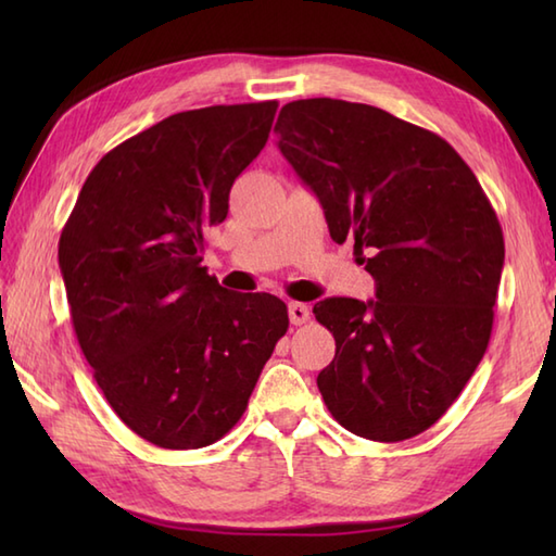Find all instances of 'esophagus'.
Segmentation results:
<instances>
[{"mask_svg":"<svg viewBox=\"0 0 556 556\" xmlns=\"http://www.w3.org/2000/svg\"><path fill=\"white\" fill-rule=\"evenodd\" d=\"M289 317L291 325H305L311 320V308L305 303H289Z\"/></svg>","mask_w":556,"mask_h":556,"instance_id":"34e87169","label":"esophagus"}]
</instances>
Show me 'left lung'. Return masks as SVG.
Here are the masks:
<instances>
[{
  "label": "left lung",
  "instance_id": "8db88e82",
  "mask_svg": "<svg viewBox=\"0 0 556 556\" xmlns=\"http://www.w3.org/2000/svg\"><path fill=\"white\" fill-rule=\"evenodd\" d=\"M281 155L353 241L375 301L325 299L334 361L317 389L334 420L375 442L410 440L464 392L490 344L504 236L482 186L444 138L370 104L281 108Z\"/></svg>",
  "mask_w": 556,
  "mask_h": 556
}]
</instances>
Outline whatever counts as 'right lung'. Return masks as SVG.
Segmentation results:
<instances>
[{
    "label": "right lung",
    "instance_id": "right-lung-1",
    "mask_svg": "<svg viewBox=\"0 0 556 556\" xmlns=\"http://www.w3.org/2000/svg\"><path fill=\"white\" fill-rule=\"evenodd\" d=\"M277 100L172 114L104 155L59 239L71 323L116 416L162 448L222 440L287 334L285 301L200 265Z\"/></svg>",
    "mask_w": 556,
    "mask_h": 556
}]
</instances>
